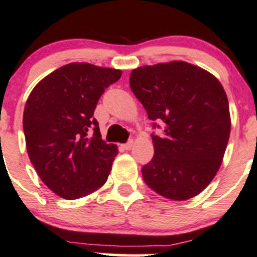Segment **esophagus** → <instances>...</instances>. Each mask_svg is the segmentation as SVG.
Masks as SVG:
<instances>
[{"instance_id": "obj_1", "label": "esophagus", "mask_w": 257, "mask_h": 257, "mask_svg": "<svg viewBox=\"0 0 257 257\" xmlns=\"http://www.w3.org/2000/svg\"><path fill=\"white\" fill-rule=\"evenodd\" d=\"M132 146H134V141H128L127 144H123L121 145V147H122L123 150H131Z\"/></svg>"}]
</instances>
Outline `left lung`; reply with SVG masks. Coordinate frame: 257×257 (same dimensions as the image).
Returning <instances> with one entry per match:
<instances>
[{
	"mask_svg": "<svg viewBox=\"0 0 257 257\" xmlns=\"http://www.w3.org/2000/svg\"><path fill=\"white\" fill-rule=\"evenodd\" d=\"M130 87L150 120L164 122V136L152 135L155 155L142 167L145 182L169 200L195 197L217 174L230 137L222 85L199 66L171 61L132 70Z\"/></svg>",
	"mask_w": 257,
	"mask_h": 257,
	"instance_id": "8db88e82",
	"label": "left lung"
}]
</instances>
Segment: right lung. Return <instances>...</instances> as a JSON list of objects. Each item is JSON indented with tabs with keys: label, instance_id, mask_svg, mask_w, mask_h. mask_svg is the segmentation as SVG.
Masks as SVG:
<instances>
[{
	"label": "right lung",
	"instance_id": "obj_1",
	"mask_svg": "<svg viewBox=\"0 0 257 257\" xmlns=\"http://www.w3.org/2000/svg\"><path fill=\"white\" fill-rule=\"evenodd\" d=\"M121 75L116 68L68 63L42 78L27 98V154L43 184L62 199L87 196L107 181L118 149L101 139L93 111Z\"/></svg>",
	"mask_w": 257,
	"mask_h": 257
}]
</instances>
